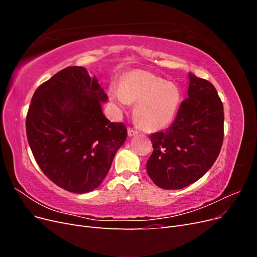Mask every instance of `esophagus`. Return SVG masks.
I'll list each match as a JSON object with an SVG mask.
<instances>
[{
    "label": "esophagus",
    "mask_w": 257,
    "mask_h": 257,
    "mask_svg": "<svg viewBox=\"0 0 257 257\" xmlns=\"http://www.w3.org/2000/svg\"><path fill=\"white\" fill-rule=\"evenodd\" d=\"M127 134H128L130 137H132V136L137 135L138 132H137L136 130H133V128H128V130H127Z\"/></svg>",
    "instance_id": "esophagus-1"
}]
</instances>
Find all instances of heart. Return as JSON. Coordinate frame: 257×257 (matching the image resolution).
Masks as SVG:
<instances>
[{
	"mask_svg": "<svg viewBox=\"0 0 257 257\" xmlns=\"http://www.w3.org/2000/svg\"><path fill=\"white\" fill-rule=\"evenodd\" d=\"M110 97L118 109L137 103L135 114L147 130H159L173 120L180 102V92L174 83L147 72H132L121 87H111Z\"/></svg>",
	"mask_w": 257,
	"mask_h": 257,
	"instance_id": "b5f03b06",
	"label": "heart"
}]
</instances>
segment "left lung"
I'll return each mask as SVG.
<instances>
[{
	"label": "left lung",
	"mask_w": 257,
	"mask_h": 257,
	"mask_svg": "<svg viewBox=\"0 0 257 257\" xmlns=\"http://www.w3.org/2000/svg\"><path fill=\"white\" fill-rule=\"evenodd\" d=\"M188 95L172 125L150 135L147 173L159 188L183 189L203 177L219 157L224 137L222 100L211 82L189 75Z\"/></svg>",
	"instance_id": "left-lung-1"
}]
</instances>
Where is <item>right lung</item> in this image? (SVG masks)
I'll list each match as a JSON object with an SVG mask.
<instances>
[{"mask_svg": "<svg viewBox=\"0 0 257 257\" xmlns=\"http://www.w3.org/2000/svg\"><path fill=\"white\" fill-rule=\"evenodd\" d=\"M108 96L96 77L68 66L42 83L29 107L26 128L42 172L60 188L88 193L103 182L127 130L102 111Z\"/></svg>", "mask_w": 257, "mask_h": 257, "instance_id": "right-lung-1", "label": "right lung"}]
</instances>
